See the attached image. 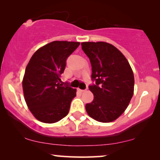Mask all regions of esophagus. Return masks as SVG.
<instances>
[{
    "label": "esophagus",
    "mask_w": 160,
    "mask_h": 160,
    "mask_svg": "<svg viewBox=\"0 0 160 160\" xmlns=\"http://www.w3.org/2000/svg\"><path fill=\"white\" fill-rule=\"evenodd\" d=\"M78 91H80V92H84L86 91V89H81L78 88Z\"/></svg>",
    "instance_id": "34e87169"
}]
</instances>
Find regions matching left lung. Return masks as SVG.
Segmentation results:
<instances>
[{
    "mask_svg": "<svg viewBox=\"0 0 160 160\" xmlns=\"http://www.w3.org/2000/svg\"><path fill=\"white\" fill-rule=\"evenodd\" d=\"M82 49L90 60L92 78L95 85L89 89L94 95L85 108L100 122H111L124 112L134 93V75L124 54L111 43L82 42Z\"/></svg>",
    "mask_w": 160,
    "mask_h": 160,
    "instance_id": "1",
    "label": "left lung"
}]
</instances>
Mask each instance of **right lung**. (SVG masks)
I'll use <instances>...</instances> for the list:
<instances>
[{"label": "right lung", "instance_id": "right-lung-1", "mask_svg": "<svg viewBox=\"0 0 160 160\" xmlns=\"http://www.w3.org/2000/svg\"><path fill=\"white\" fill-rule=\"evenodd\" d=\"M79 44L54 41L39 48L30 58L22 79V89L26 104L38 121L55 123L68 113L76 89L60 84V76L68 57Z\"/></svg>", "mask_w": 160, "mask_h": 160}]
</instances>
